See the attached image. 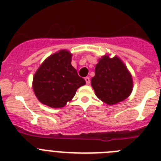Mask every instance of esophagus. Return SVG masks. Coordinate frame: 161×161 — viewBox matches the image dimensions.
Segmentation results:
<instances>
[{"mask_svg":"<svg viewBox=\"0 0 161 161\" xmlns=\"http://www.w3.org/2000/svg\"><path fill=\"white\" fill-rule=\"evenodd\" d=\"M85 82H86V84H87V85H89V83H90V79H89V77H85Z\"/></svg>","mask_w":161,"mask_h":161,"instance_id":"esophagus-1","label":"esophagus"}]
</instances>
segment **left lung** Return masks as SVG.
I'll return each mask as SVG.
<instances>
[{"instance_id": "1", "label": "left lung", "mask_w": 161, "mask_h": 161, "mask_svg": "<svg viewBox=\"0 0 161 161\" xmlns=\"http://www.w3.org/2000/svg\"><path fill=\"white\" fill-rule=\"evenodd\" d=\"M91 85L101 101L114 105L130 96L133 81L130 72L119 57L104 55L96 65Z\"/></svg>"}]
</instances>
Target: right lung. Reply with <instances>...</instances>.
Masks as SVG:
<instances>
[{
  "label": "right lung",
  "mask_w": 161,
  "mask_h": 161,
  "mask_svg": "<svg viewBox=\"0 0 161 161\" xmlns=\"http://www.w3.org/2000/svg\"><path fill=\"white\" fill-rule=\"evenodd\" d=\"M71 61L72 54L61 50L47 58L35 72L33 89L42 104L52 108L64 107L73 98L78 88L85 84Z\"/></svg>",
  "instance_id": "right-lung-1"
}]
</instances>
